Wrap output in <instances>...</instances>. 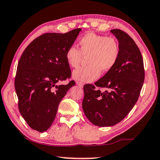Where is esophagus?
<instances>
[{"mask_svg":"<svg viewBox=\"0 0 160 160\" xmlns=\"http://www.w3.org/2000/svg\"><path fill=\"white\" fill-rule=\"evenodd\" d=\"M77 85H79V86H80V87H82L83 85H84V83L82 82H80V81H77Z\"/></svg>","mask_w":160,"mask_h":160,"instance_id":"34e87169","label":"esophagus"}]
</instances>
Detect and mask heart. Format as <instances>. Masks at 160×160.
Listing matches in <instances>:
<instances>
[{
  "mask_svg": "<svg viewBox=\"0 0 160 160\" xmlns=\"http://www.w3.org/2000/svg\"><path fill=\"white\" fill-rule=\"evenodd\" d=\"M80 50L70 46L65 53L69 66L78 68L83 59L87 58L88 65L74 71L72 77L80 82H91L99 78L103 72H107L115 66L120 57V49L115 38L89 32L79 40Z\"/></svg>",
  "mask_w": 160,
  "mask_h": 160,
  "instance_id": "obj_1",
  "label": "heart"
}]
</instances>
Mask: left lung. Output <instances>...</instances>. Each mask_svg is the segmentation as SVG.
Instances as JSON below:
<instances>
[{"label": "left lung", "instance_id": "left-lung-1", "mask_svg": "<svg viewBox=\"0 0 160 160\" xmlns=\"http://www.w3.org/2000/svg\"><path fill=\"white\" fill-rule=\"evenodd\" d=\"M111 32L119 40L118 62L95 85L83 87V112L90 122L99 127L113 126L128 115L138 99L145 77L142 55L134 40L121 30Z\"/></svg>", "mask_w": 160, "mask_h": 160}]
</instances>
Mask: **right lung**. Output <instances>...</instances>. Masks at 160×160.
<instances>
[{
	"label": "right lung",
	"instance_id": "add662e5",
	"mask_svg": "<svg viewBox=\"0 0 160 160\" xmlns=\"http://www.w3.org/2000/svg\"><path fill=\"white\" fill-rule=\"evenodd\" d=\"M80 31L44 33L32 40L20 57L14 80L18 107L33 130L44 132L51 127L58 104L75 84L74 80L67 85L57 83L71 78L65 53Z\"/></svg>",
	"mask_w": 160,
	"mask_h": 160
}]
</instances>
